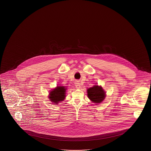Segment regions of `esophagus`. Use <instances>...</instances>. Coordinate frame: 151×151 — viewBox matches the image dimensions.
Segmentation results:
<instances>
[{"label": "esophagus", "instance_id": "34e87169", "mask_svg": "<svg viewBox=\"0 0 151 151\" xmlns=\"http://www.w3.org/2000/svg\"><path fill=\"white\" fill-rule=\"evenodd\" d=\"M75 86L76 88L77 89H80L81 88V85L80 84V83H79L78 82H77L75 84Z\"/></svg>", "mask_w": 151, "mask_h": 151}]
</instances>
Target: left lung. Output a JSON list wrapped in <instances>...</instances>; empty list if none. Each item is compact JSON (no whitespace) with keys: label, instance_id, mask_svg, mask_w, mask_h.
<instances>
[{"label":"left lung","instance_id":"8db88e82","mask_svg":"<svg viewBox=\"0 0 151 151\" xmlns=\"http://www.w3.org/2000/svg\"><path fill=\"white\" fill-rule=\"evenodd\" d=\"M88 97L93 103L99 104L105 99L106 93L102 87L95 85L87 90Z\"/></svg>","mask_w":151,"mask_h":151}]
</instances>
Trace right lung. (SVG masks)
I'll use <instances>...</instances> for the list:
<instances>
[{
  "label": "right lung",
  "mask_w": 151,
  "mask_h": 151,
  "mask_svg": "<svg viewBox=\"0 0 151 151\" xmlns=\"http://www.w3.org/2000/svg\"><path fill=\"white\" fill-rule=\"evenodd\" d=\"M66 88L64 86H58L50 92V99L53 104H58L59 102L62 101L65 99Z\"/></svg>",
  "instance_id": "1"
}]
</instances>
